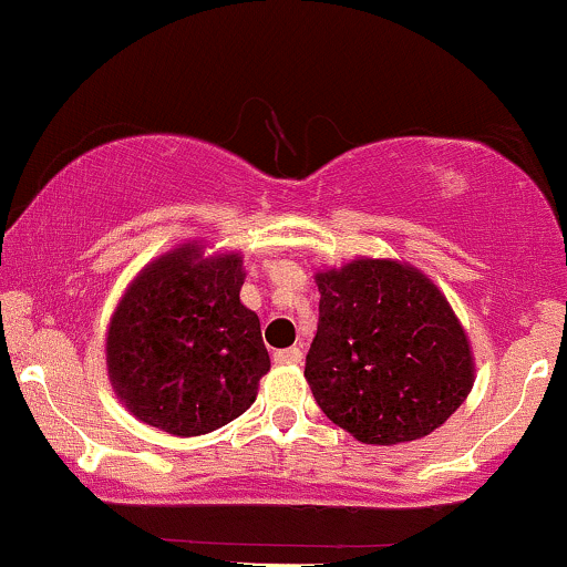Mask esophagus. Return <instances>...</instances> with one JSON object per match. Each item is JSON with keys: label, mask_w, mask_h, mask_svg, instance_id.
Segmentation results:
<instances>
[{"label": "esophagus", "mask_w": 567, "mask_h": 567, "mask_svg": "<svg viewBox=\"0 0 567 567\" xmlns=\"http://www.w3.org/2000/svg\"><path fill=\"white\" fill-rule=\"evenodd\" d=\"M301 360H303V351L298 347L275 351V362H279V365H298Z\"/></svg>", "instance_id": "obj_1"}]
</instances>
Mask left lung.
I'll return each mask as SVG.
<instances>
[{"mask_svg":"<svg viewBox=\"0 0 567 567\" xmlns=\"http://www.w3.org/2000/svg\"><path fill=\"white\" fill-rule=\"evenodd\" d=\"M320 322L303 375L333 424L368 445L426 437L474 381L470 341L445 296L396 261L317 275Z\"/></svg>","mask_w":567,"mask_h":567,"instance_id":"left-lung-1","label":"left lung"}]
</instances>
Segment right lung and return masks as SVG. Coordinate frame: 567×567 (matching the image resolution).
<instances>
[{"label":"right lung","mask_w":567,"mask_h":567,"mask_svg":"<svg viewBox=\"0 0 567 567\" xmlns=\"http://www.w3.org/2000/svg\"><path fill=\"white\" fill-rule=\"evenodd\" d=\"M239 256L178 247L141 271L112 317L106 362L135 419L167 434L216 432L252 405L269 370L261 322L239 301Z\"/></svg>","instance_id":"obj_1"}]
</instances>
